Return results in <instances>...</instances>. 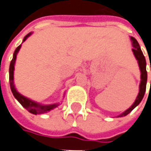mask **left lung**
Returning <instances> with one entry per match:
<instances>
[{"instance_id": "left-lung-1", "label": "left lung", "mask_w": 151, "mask_h": 151, "mask_svg": "<svg viewBox=\"0 0 151 151\" xmlns=\"http://www.w3.org/2000/svg\"><path fill=\"white\" fill-rule=\"evenodd\" d=\"M130 40L132 42V46H133V49H132V52L137 59V60L138 62V65H139V68H140V71H141V82H140V86H139V93L135 100V102L133 103V104L130 106L128 110H126L124 112H123L122 114H120L118 116H124L126 115H128L130 111L136 107L137 106L140 102L142 101L143 98L144 96V93H145V91H146V84H147V71H146V60H145V58H144V54H143V52L140 48V46L138 44V42L137 41V40L134 38V37H130ZM150 70H151V65H150ZM151 84V81H150Z\"/></svg>"}]
</instances>
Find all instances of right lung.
<instances>
[{
    "label": "right lung",
    "instance_id": "1",
    "mask_svg": "<svg viewBox=\"0 0 151 151\" xmlns=\"http://www.w3.org/2000/svg\"><path fill=\"white\" fill-rule=\"evenodd\" d=\"M32 35V33H29L28 35H27L24 39H23V42ZM21 45H20L18 47L15 49L14 52V56H13V60L10 62V66H9V83H10V88H11V91L13 92V95L14 96V98L20 102L21 105L27 109L30 113L32 114H35V115H37V114H43V113H47L48 111H50L51 110L56 108L59 104H48V105H42L40 104H38L22 96L21 93H19L15 87H14V64H15V60H16V56H17V53L21 48Z\"/></svg>",
    "mask_w": 151,
    "mask_h": 151
}]
</instances>
